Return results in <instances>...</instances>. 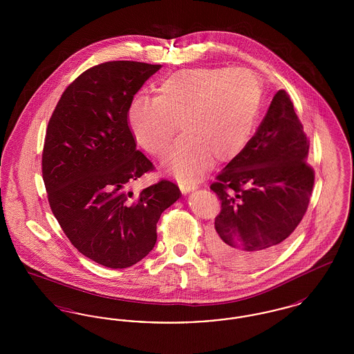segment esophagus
<instances>
[{"mask_svg":"<svg viewBox=\"0 0 354 354\" xmlns=\"http://www.w3.org/2000/svg\"><path fill=\"white\" fill-rule=\"evenodd\" d=\"M179 187H180V189H182V192L183 194H187V192H189V191H194V189H196L198 187L195 185H191V183H187V182H179Z\"/></svg>","mask_w":354,"mask_h":354,"instance_id":"esophagus-1","label":"esophagus"}]
</instances>
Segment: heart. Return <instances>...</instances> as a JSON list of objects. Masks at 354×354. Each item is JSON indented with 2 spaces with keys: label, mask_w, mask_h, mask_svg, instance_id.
Returning a JSON list of instances; mask_svg holds the SVG:
<instances>
[{
  "label": "heart",
  "mask_w": 354,
  "mask_h": 354,
  "mask_svg": "<svg viewBox=\"0 0 354 354\" xmlns=\"http://www.w3.org/2000/svg\"><path fill=\"white\" fill-rule=\"evenodd\" d=\"M260 84L245 68H196L163 78L156 97H138L127 109V123L138 143L155 156L165 155L178 133L167 166L182 179L196 180L211 158L227 162L248 142L260 106Z\"/></svg>",
  "instance_id": "1"
}]
</instances>
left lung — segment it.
Returning a JSON list of instances; mask_svg holds the SVG:
<instances>
[{
  "label": "left lung",
  "mask_w": 354,
  "mask_h": 354,
  "mask_svg": "<svg viewBox=\"0 0 354 354\" xmlns=\"http://www.w3.org/2000/svg\"><path fill=\"white\" fill-rule=\"evenodd\" d=\"M309 140L286 90H279L256 134L211 189L221 203L211 253L224 266L253 270L280 252L308 209L315 171Z\"/></svg>",
  "instance_id": "8db88e82"
}]
</instances>
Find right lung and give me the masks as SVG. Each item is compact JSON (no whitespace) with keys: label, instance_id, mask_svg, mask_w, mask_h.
<instances>
[{"label":"right lung","instance_id":"obj_1","mask_svg":"<svg viewBox=\"0 0 354 354\" xmlns=\"http://www.w3.org/2000/svg\"><path fill=\"white\" fill-rule=\"evenodd\" d=\"M160 68L110 61L87 68L66 87L48 124L42 178L51 211L70 243L107 268L146 257L162 212L182 195L167 179L138 195L129 191L153 165L136 150L127 109Z\"/></svg>","mask_w":354,"mask_h":354}]
</instances>
